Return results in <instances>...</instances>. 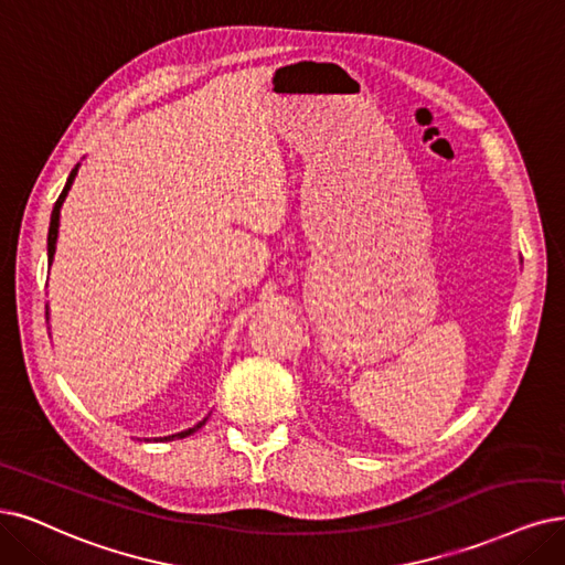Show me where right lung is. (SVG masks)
<instances>
[{"label": "right lung", "mask_w": 565, "mask_h": 565, "mask_svg": "<svg viewBox=\"0 0 565 565\" xmlns=\"http://www.w3.org/2000/svg\"><path fill=\"white\" fill-rule=\"evenodd\" d=\"M76 172H78V164H76L74 170H72V174H70V179H67L65 188H62V193H60V198H57V202H55V206H53V214H51V227H49V265L53 263V256H55V242H57V227H60V209H62V202H65V198H67V193H70V188H72V183H74ZM46 317H49V309H46ZM204 422H206V419H204ZM204 422H200L198 426L188 428V430H183V433H177V435L164 437V440H174V437H185V435H191V433H195L198 428H202V426H204Z\"/></svg>", "instance_id": "right-lung-1"}]
</instances>
